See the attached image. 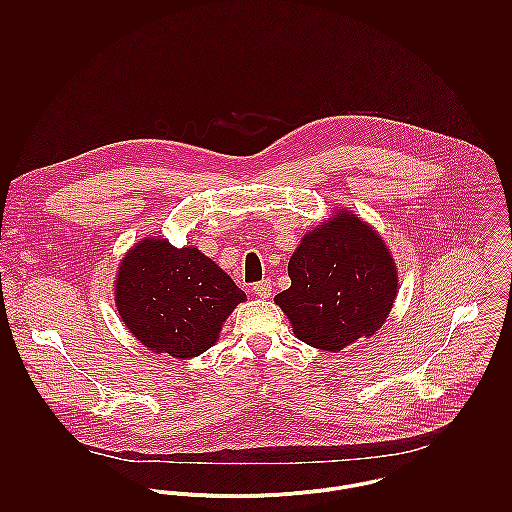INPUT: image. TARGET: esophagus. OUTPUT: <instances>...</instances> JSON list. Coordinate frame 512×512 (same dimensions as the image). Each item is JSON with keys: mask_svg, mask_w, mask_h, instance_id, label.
Segmentation results:
<instances>
[{"mask_svg": "<svg viewBox=\"0 0 512 512\" xmlns=\"http://www.w3.org/2000/svg\"><path fill=\"white\" fill-rule=\"evenodd\" d=\"M254 293L258 295V297H262V299H266V297H270V293H272V284H270V280H264V282H258V284H254Z\"/></svg>", "mask_w": 512, "mask_h": 512, "instance_id": "esophagus-1", "label": "esophagus"}]
</instances>
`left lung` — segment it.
Listing matches in <instances>:
<instances>
[{"label": "left lung", "instance_id": "1", "mask_svg": "<svg viewBox=\"0 0 512 512\" xmlns=\"http://www.w3.org/2000/svg\"><path fill=\"white\" fill-rule=\"evenodd\" d=\"M292 286L274 297L293 335L339 353L372 337L392 311L398 268L382 236L345 209L309 230L288 264Z\"/></svg>", "mask_w": 512, "mask_h": 512}]
</instances>
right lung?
Instances as JSON below:
<instances>
[{
  "label": "right lung",
  "instance_id": "add662e5",
  "mask_svg": "<svg viewBox=\"0 0 512 512\" xmlns=\"http://www.w3.org/2000/svg\"><path fill=\"white\" fill-rule=\"evenodd\" d=\"M114 301L149 351L193 359L219 341L222 323L246 293L197 246L175 248L167 238L146 236L118 266Z\"/></svg>",
  "mask_w": 512,
  "mask_h": 512
}]
</instances>
